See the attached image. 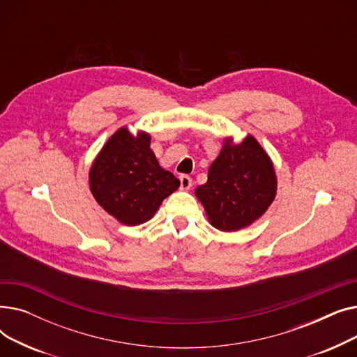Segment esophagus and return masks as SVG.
<instances>
[{"label": "esophagus", "mask_w": 357, "mask_h": 357, "mask_svg": "<svg viewBox=\"0 0 357 357\" xmlns=\"http://www.w3.org/2000/svg\"><path fill=\"white\" fill-rule=\"evenodd\" d=\"M179 181H181V190L182 191H188L192 186V179L188 175H181Z\"/></svg>", "instance_id": "34e87169"}]
</instances>
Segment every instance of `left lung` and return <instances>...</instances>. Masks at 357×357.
I'll return each instance as SVG.
<instances>
[{"instance_id": "obj_1", "label": "left lung", "mask_w": 357, "mask_h": 357, "mask_svg": "<svg viewBox=\"0 0 357 357\" xmlns=\"http://www.w3.org/2000/svg\"><path fill=\"white\" fill-rule=\"evenodd\" d=\"M278 179L266 150L248 135L240 143L222 142L208 169V181L195 190L213 227L237 231L264 215L276 197Z\"/></svg>"}]
</instances>
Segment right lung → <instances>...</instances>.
<instances>
[{
    "label": "right lung",
    "mask_w": 357,
    "mask_h": 357,
    "mask_svg": "<svg viewBox=\"0 0 357 357\" xmlns=\"http://www.w3.org/2000/svg\"><path fill=\"white\" fill-rule=\"evenodd\" d=\"M146 131L131 135L120 127L89 167V190L101 207L124 226L152 218L166 197L179 188V179L163 169Z\"/></svg>",
    "instance_id": "right-lung-1"
}]
</instances>
